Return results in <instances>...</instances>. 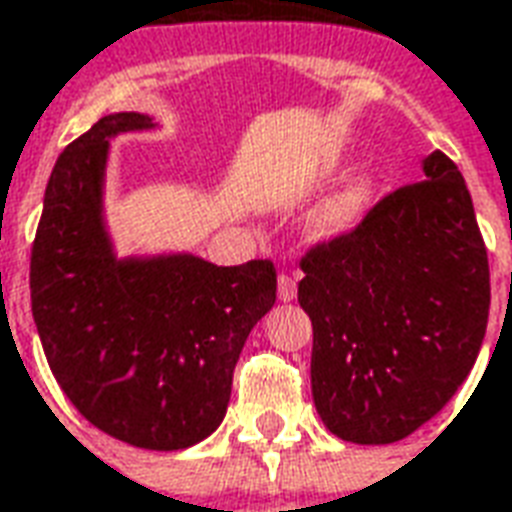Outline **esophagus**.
<instances>
[{"label": "esophagus", "instance_id": "obj_1", "mask_svg": "<svg viewBox=\"0 0 512 512\" xmlns=\"http://www.w3.org/2000/svg\"><path fill=\"white\" fill-rule=\"evenodd\" d=\"M297 297V283H294L292 275H281L278 278V300L292 302Z\"/></svg>", "mask_w": 512, "mask_h": 512}]
</instances>
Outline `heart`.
<instances>
[{
	"label": "heart",
	"instance_id": "1",
	"mask_svg": "<svg viewBox=\"0 0 512 512\" xmlns=\"http://www.w3.org/2000/svg\"><path fill=\"white\" fill-rule=\"evenodd\" d=\"M371 196H374V179L357 177L346 182L338 193L319 204V210L313 212L308 231L313 240H335L343 237L363 220V215L371 207Z\"/></svg>",
	"mask_w": 512,
	"mask_h": 512
}]
</instances>
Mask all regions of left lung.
Returning <instances> with one entry per match:
<instances>
[{
  "label": "left lung",
  "mask_w": 512,
  "mask_h": 512,
  "mask_svg": "<svg viewBox=\"0 0 512 512\" xmlns=\"http://www.w3.org/2000/svg\"><path fill=\"white\" fill-rule=\"evenodd\" d=\"M423 177L300 261L313 404L343 442L390 445L417 431L464 384L486 338L491 283L472 196L439 149Z\"/></svg>",
  "instance_id": "left-lung-1"
}]
</instances>
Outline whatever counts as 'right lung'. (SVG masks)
I'll list each match as a JSON object with an SVG mask.
<instances>
[{
  "mask_svg": "<svg viewBox=\"0 0 512 512\" xmlns=\"http://www.w3.org/2000/svg\"><path fill=\"white\" fill-rule=\"evenodd\" d=\"M155 128L108 114L57 158L29 264L32 316L70 404L144 450H185L226 414L245 338L275 305V267L193 253L117 259L103 220L108 144Z\"/></svg>",
  "mask_w": 512,
  "mask_h": 512,
  "instance_id": "add662e5",
  "label": "right lung"
}]
</instances>
